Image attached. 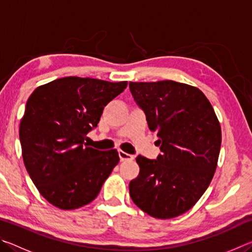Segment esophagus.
<instances>
[{
    "mask_svg": "<svg viewBox=\"0 0 252 252\" xmlns=\"http://www.w3.org/2000/svg\"><path fill=\"white\" fill-rule=\"evenodd\" d=\"M119 157H120L121 161H131L134 159V157L132 155H129V153H126L125 151H119Z\"/></svg>",
    "mask_w": 252,
    "mask_h": 252,
    "instance_id": "esophagus-1",
    "label": "esophagus"
}]
</instances>
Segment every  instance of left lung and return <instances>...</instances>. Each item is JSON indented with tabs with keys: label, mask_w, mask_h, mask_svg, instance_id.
<instances>
[{
	"label": "left lung",
	"mask_w": 252,
	"mask_h": 252,
	"mask_svg": "<svg viewBox=\"0 0 252 252\" xmlns=\"http://www.w3.org/2000/svg\"><path fill=\"white\" fill-rule=\"evenodd\" d=\"M130 92L150 131L159 136L157 159L136 157L139 176L130 197L149 216L174 218L192 208L215 174L221 147L220 123L199 89L176 81L130 82Z\"/></svg>",
	"instance_id": "left-lung-1"
}]
</instances>
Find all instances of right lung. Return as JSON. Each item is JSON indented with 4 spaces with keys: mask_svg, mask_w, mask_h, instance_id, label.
I'll use <instances>...</instances> for the list:
<instances>
[{
    "mask_svg": "<svg viewBox=\"0 0 252 252\" xmlns=\"http://www.w3.org/2000/svg\"><path fill=\"white\" fill-rule=\"evenodd\" d=\"M126 85L66 76L30 95L20 125L22 157L30 178L53 206L70 210L90 203L119 163L117 150H96L84 140Z\"/></svg>",
    "mask_w": 252,
    "mask_h": 252,
    "instance_id": "right-lung-1",
    "label": "right lung"
}]
</instances>
